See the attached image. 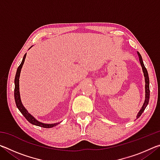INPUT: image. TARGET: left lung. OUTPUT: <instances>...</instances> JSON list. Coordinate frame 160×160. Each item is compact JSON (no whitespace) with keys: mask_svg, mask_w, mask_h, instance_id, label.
<instances>
[{"mask_svg":"<svg viewBox=\"0 0 160 160\" xmlns=\"http://www.w3.org/2000/svg\"><path fill=\"white\" fill-rule=\"evenodd\" d=\"M138 54L139 56V60H140V63L141 64L142 68V71L144 72V76H145V100L144 104H143V106L142 107V109H140V111L138 113V114L137 116V118H139L142 112H144V110L145 109L146 107L148 106V103H149V99H150V86H149V83H150V81H149V76H148V70L146 69V68L144 66V63H143L142 59L141 57V55H140L139 52H138Z\"/></svg>","mask_w":160,"mask_h":160,"instance_id":"1","label":"left lung"}]
</instances>
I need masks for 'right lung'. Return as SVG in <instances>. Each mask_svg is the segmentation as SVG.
<instances>
[{
    "instance_id": "right-lung-1",
    "label": "right lung",
    "mask_w": 160,
    "mask_h": 160,
    "mask_svg": "<svg viewBox=\"0 0 160 160\" xmlns=\"http://www.w3.org/2000/svg\"><path fill=\"white\" fill-rule=\"evenodd\" d=\"M26 58V53L24 56L22 61V63H20V66L18 68L17 70V72H16L15 75V92H14V96H15V103L16 105H17V107L18 108V109L20 111V112L22 113L25 116V118L28 120L29 123H31L33 125H36L38 126H41L43 127V128H52V127L55 126L57 125L58 123H51V124H46V123H43L41 122H39V121H37L33 116H32L30 113H29L25 107H23L22 104L21 102V99H20V91H19V78H20V71H21V68L22 67L24 62H25V59Z\"/></svg>"
}]
</instances>
